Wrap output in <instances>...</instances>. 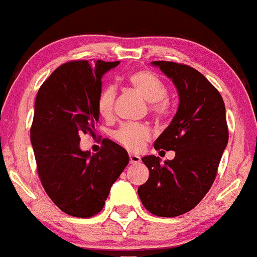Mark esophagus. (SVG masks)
Returning <instances> with one entry per match:
<instances>
[{
	"instance_id": "34e87169",
	"label": "esophagus",
	"mask_w": 257,
	"mask_h": 257,
	"mask_svg": "<svg viewBox=\"0 0 257 257\" xmlns=\"http://www.w3.org/2000/svg\"><path fill=\"white\" fill-rule=\"evenodd\" d=\"M128 159H130V164H139L141 161L140 156L135 155V154H130V155H128Z\"/></svg>"
}]
</instances>
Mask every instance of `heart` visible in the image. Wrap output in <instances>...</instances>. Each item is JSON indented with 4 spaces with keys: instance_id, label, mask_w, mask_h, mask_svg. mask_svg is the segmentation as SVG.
<instances>
[{
    "instance_id": "b5f03b06",
    "label": "heart",
    "mask_w": 257,
    "mask_h": 257,
    "mask_svg": "<svg viewBox=\"0 0 257 257\" xmlns=\"http://www.w3.org/2000/svg\"><path fill=\"white\" fill-rule=\"evenodd\" d=\"M127 83L134 89L149 102L150 112L156 118H164L169 113V103L167 101L168 89L163 80L154 73L149 70H136L127 75ZM114 98H116V90L112 85L102 88L97 99V109L98 113L104 118L111 117L113 112ZM150 138V130L145 124L126 123L122 124L118 130L113 133V139L118 144H121L127 150L139 151L143 149L144 144Z\"/></svg>"
}]
</instances>
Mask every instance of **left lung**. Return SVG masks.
<instances>
[{
    "label": "left lung",
    "mask_w": 257,
    "mask_h": 257,
    "mask_svg": "<svg viewBox=\"0 0 257 257\" xmlns=\"http://www.w3.org/2000/svg\"><path fill=\"white\" fill-rule=\"evenodd\" d=\"M173 80L179 106L169 126L156 139V150H173L175 158L160 163L144 156L149 179L138 189L144 207L159 217L187 213L203 199L213 184L228 143L224 102L206 77L189 65L153 62Z\"/></svg>",
    "instance_id": "1"
}]
</instances>
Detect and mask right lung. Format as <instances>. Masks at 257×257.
Listing matches in <instances>:
<instances>
[{
	"mask_svg": "<svg viewBox=\"0 0 257 257\" xmlns=\"http://www.w3.org/2000/svg\"><path fill=\"white\" fill-rule=\"evenodd\" d=\"M118 64L65 63L36 96L30 139L38 174L49 198L69 216L88 218L101 212L112 184L128 164L127 151L108 139L93 155L79 148L80 136L94 135L102 75Z\"/></svg>",
	"mask_w": 257,
	"mask_h": 257,
	"instance_id": "obj_1",
	"label": "right lung"
}]
</instances>
